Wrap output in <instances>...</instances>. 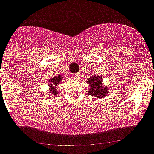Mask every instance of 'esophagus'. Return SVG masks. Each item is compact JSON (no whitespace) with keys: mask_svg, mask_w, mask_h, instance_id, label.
Segmentation results:
<instances>
[{"mask_svg":"<svg viewBox=\"0 0 154 154\" xmlns=\"http://www.w3.org/2000/svg\"><path fill=\"white\" fill-rule=\"evenodd\" d=\"M81 75H82V72H78L77 74H74L73 77L74 78H79V77H81Z\"/></svg>","mask_w":154,"mask_h":154,"instance_id":"esophagus-1","label":"esophagus"}]
</instances>
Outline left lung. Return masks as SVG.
Masks as SVG:
<instances>
[{
	"mask_svg": "<svg viewBox=\"0 0 154 154\" xmlns=\"http://www.w3.org/2000/svg\"><path fill=\"white\" fill-rule=\"evenodd\" d=\"M88 82L90 85L88 93L91 96H95L98 98H102L108 92L106 87H102V79L101 77H91L88 79Z\"/></svg>",
	"mask_w": 154,
	"mask_h": 154,
	"instance_id": "obj_1",
	"label": "left lung"
}]
</instances>
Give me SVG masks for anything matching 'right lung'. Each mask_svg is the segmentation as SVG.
<instances>
[{"instance_id": "add662e5", "label": "right lung", "mask_w": 154, "mask_h": 154, "mask_svg": "<svg viewBox=\"0 0 154 154\" xmlns=\"http://www.w3.org/2000/svg\"><path fill=\"white\" fill-rule=\"evenodd\" d=\"M61 80H62V78H61L60 76H56V77H53L52 79L49 80V82H50V86H51L50 92L53 94V95H54V96H57V91H56V89L54 88V86H57V85H58V83L60 82Z\"/></svg>"}]
</instances>
